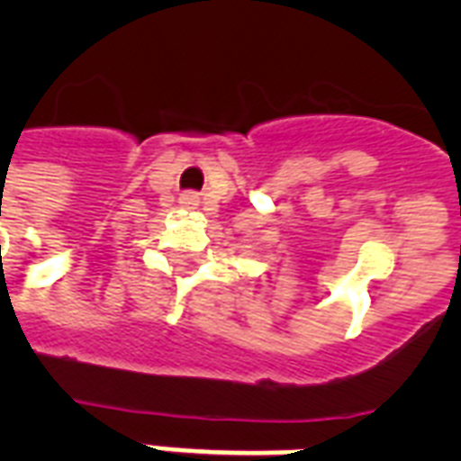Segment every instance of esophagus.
Instances as JSON below:
<instances>
[{"instance_id": "obj_1", "label": "esophagus", "mask_w": 461, "mask_h": 461, "mask_svg": "<svg viewBox=\"0 0 461 461\" xmlns=\"http://www.w3.org/2000/svg\"><path fill=\"white\" fill-rule=\"evenodd\" d=\"M181 203H184V205H194V203H195V194H194V191H188V194L181 195Z\"/></svg>"}]
</instances>
